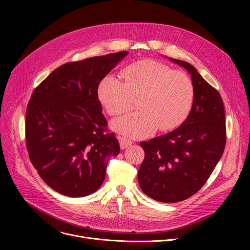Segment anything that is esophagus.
<instances>
[{
    "label": "esophagus",
    "instance_id": "1",
    "mask_svg": "<svg viewBox=\"0 0 250 250\" xmlns=\"http://www.w3.org/2000/svg\"><path fill=\"white\" fill-rule=\"evenodd\" d=\"M119 140H120V146H121V148H122V149H125V148H127L129 146L132 145V140H131V139H128V138H126V137H120Z\"/></svg>",
    "mask_w": 250,
    "mask_h": 250
}]
</instances>
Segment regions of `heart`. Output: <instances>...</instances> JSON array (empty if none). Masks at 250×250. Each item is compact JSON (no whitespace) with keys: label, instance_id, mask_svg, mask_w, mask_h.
I'll return each instance as SVG.
<instances>
[{"label":"heart","instance_id":"b5f03b06","mask_svg":"<svg viewBox=\"0 0 250 250\" xmlns=\"http://www.w3.org/2000/svg\"><path fill=\"white\" fill-rule=\"evenodd\" d=\"M120 79L104 76L98 86V98L110 116L128 111L138 98V110L112 123L119 132L147 136L157 127L174 129L187 119L194 102L195 89L188 75L155 60H141L125 67Z\"/></svg>","mask_w":250,"mask_h":250}]
</instances>
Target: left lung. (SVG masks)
Returning a JSON list of instances; mask_svg holds the SVG:
<instances>
[{"mask_svg":"<svg viewBox=\"0 0 250 250\" xmlns=\"http://www.w3.org/2000/svg\"><path fill=\"white\" fill-rule=\"evenodd\" d=\"M170 59L191 74L195 89L192 110L178 128L140 142L146 156L137 174L142 192L163 203L181 202L196 194L220 161L227 142L220 93L191 64Z\"/></svg>","mask_w":250,"mask_h":250,"instance_id":"left-lung-1","label":"left lung"}]
</instances>
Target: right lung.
<instances>
[{"mask_svg": "<svg viewBox=\"0 0 250 250\" xmlns=\"http://www.w3.org/2000/svg\"><path fill=\"white\" fill-rule=\"evenodd\" d=\"M127 51L67 62L32 92L25 145L42 179L67 197H85L102 185L109 158L120 153L98 98L100 81Z\"/></svg>", "mask_w": 250, "mask_h": 250, "instance_id": "add662e5", "label": "right lung"}]
</instances>
